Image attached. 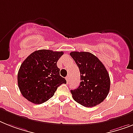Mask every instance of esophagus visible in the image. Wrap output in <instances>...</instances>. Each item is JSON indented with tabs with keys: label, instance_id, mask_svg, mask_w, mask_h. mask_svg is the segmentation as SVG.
<instances>
[{
	"label": "esophagus",
	"instance_id": "1",
	"mask_svg": "<svg viewBox=\"0 0 133 133\" xmlns=\"http://www.w3.org/2000/svg\"><path fill=\"white\" fill-rule=\"evenodd\" d=\"M66 82H67V83H69V77H66Z\"/></svg>",
	"mask_w": 133,
	"mask_h": 133
}]
</instances>
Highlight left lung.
Returning <instances> with one entry per match:
<instances>
[{
	"mask_svg": "<svg viewBox=\"0 0 133 133\" xmlns=\"http://www.w3.org/2000/svg\"><path fill=\"white\" fill-rule=\"evenodd\" d=\"M70 55L79 67L81 77L78 88L71 90L73 99L87 107L102 103L110 89V78L105 66L90 52L72 51Z\"/></svg>",
	"mask_w": 133,
	"mask_h": 133,
	"instance_id": "8db88e82",
	"label": "left lung"
}]
</instances>
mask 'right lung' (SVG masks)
I'll list each match as a JSON object with an SVG mask.
<instances>
[{
	"label": "right lung",
	"mask_w": 133,
	"mask_h": 133,
	"mask_svg": "<svg viewBox=\"0 0 133 133\" xmlns=\"http://www.w3.org/2000/svg\"><path fill=\"white\" fill-rule=\"evenodd\" d=\"M63 51L40 49L30 54L21 64L17 84L28 101L41 104L54 96L58 87L66 81L60 75L57 62Z\"/></svg>",
	"instance_id": "obj_1"
}]
</instances>
